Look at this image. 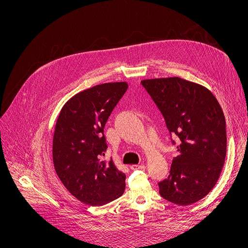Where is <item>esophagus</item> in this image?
<instances>
[{
  "instance_id": "esophagus-1",
  "label": "esophagus",
  "mask_w": 248,
  "mask_h": 248,
  "mask_svg": "<svg viewBox=\"0 0 248 248\" xmlns=\"http://www.w3.org/2000/svg\"><path fill=\"white\" fill-rule=\"evenodd\" d=\"M145 168V166L143 165V164H132V165H130V169H132V170H139V169H144Z\"/></svg>"
}]
</instances>
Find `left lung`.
Here are the masks:
<instances>
[{"label": "left lung", "mask_w": 248, "mask_h": 248, "mask_svg": "<svg viewBox=\"0 0 248 248\" xmlns=\"http://www.w3.org/2000/svg\"><path fill=\"white\" fill-rule=\"evenodd\" d=\"M140 83L161 111L169 132L180 140L170 174L158 183L159 194L179 206L194 204L215 187L226 159L221 107L208 88L180 77Z\"/></svg>", "instance_id": "1"}]
</instances>
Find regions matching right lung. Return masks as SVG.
<instances>
[{"instance_id": "1", "label": "right lung", "mask_w": 248, "mask_h": 248, "mask_svg": "<svg viewBox=\"0 0 248 248\" xmlns=\"http://www.w3.org/2000/svg\"><path fill=\"white\" fill-rule=\"evenodd\" d=\"M127 87L112 82L84 90L65 103L56 121L54 169L65 188L90 206L106 205L125 189L124 173L103 156L108 148L104 126Z\"/></svg>"}]
</instances>
